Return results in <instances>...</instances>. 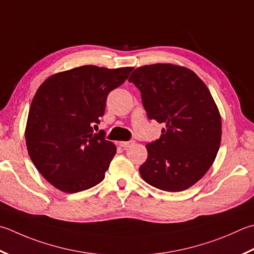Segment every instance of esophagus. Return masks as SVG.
I'll return each instance as SVG.
<instances>
[{"label":"esophagus","mask_w":254,"mask_h":254,"mask_svg":"<svg viewBox=\"0 0 254 254\" xmlns=\"http://www.w3.org/2000/svg\"><path fill=\"white\" fill-rule=\"evenodd\" d=\"M133 144H134V141H121V142H119V145H120L123 148L130 147L131 145H133Z\"/></svg>","instance_id":"1"}]
</instances>
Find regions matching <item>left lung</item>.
Returning a JSON list of instances; mask_svg holds the SVG:
<instances>
[{"label": "left lung", "mask_w": 254, "mask_h": 254, "mask_svg": "<svg viewBox=\"0 0 254 254\" xmlns=\"http://www.w3.org/2000/svg\"><path fill=\"white\" fill-rule=\"evenodd\" d=\"M128 81L140 89L148 119L165 126L158 140L146 144L142 178L165 191L188 190L220 146L221 116L209 89L190 69L173 64L138 67Z\"/></svg>", "instance_id": "obj_1"}]
</instances>
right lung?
Here are the masks:
<instances>
[{
    "instance_id": "1",
    "label": "right lung",
    "mask_w": 254,
    "mask_h": 254,
    "mask_svg": "<svg viewBox=\"0 0 254 254\" xmlns=\"http://www.w3.org/2000/svg\"><path fill=\"white\" fill-rule=\"evenodd\" d=\"M133 67L81 66L45 80L29 108L25 140L35 167L54 187L73 193L103 181L117 147L93 134L107 97Z\"/></svg>"
}]
</instances>
